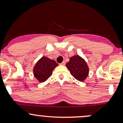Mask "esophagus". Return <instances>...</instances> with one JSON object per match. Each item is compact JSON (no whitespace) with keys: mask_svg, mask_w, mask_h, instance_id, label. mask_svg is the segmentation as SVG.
<instances>
[{"mask_svg":"<svg viewBox=\"0 0 123 123\" xmlns=\"http://www.w3.org/2000/svg\"><path fill=\"white\" fill-rule=\"evenodd\" d=\"M65 63H66L65 61H63L62 62L60 63V65H65Z\"/></svg>","mask_w":123,"mask_h":123,"instance_id":"obj_1","label":"esophagus"}]
</instances>
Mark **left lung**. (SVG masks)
I'll return each mask as SVG.
<instances>
[{
	"label": "left lung",
	"instance_id": "8db88e82",
	"mask_svg": "<svg viewBox=\"0 0 123 123\" xmlns=\"http://www.w3.org/2000/svg\"><path fill=\"white\" fill-rule=\"evenodd\" d=\"M66 66L70 74L79 81H84L88 76V66L85 61L79 55L70 58L69 62L66 63Z\"/></svg>",
	"mask_w": 123,
	"mask_h": 123
}]
</instances>
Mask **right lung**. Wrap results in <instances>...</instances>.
I'll list each match as a JSON object with an SVG mask.
<instances>
[{
    "instance_id": "obj_1",
    "label": "right lung",
    "mask_w": 123,
    "mask_h": 123,
    "mask_svg": "<svg viewBox=\"0 0 123 123\" xmlns=\"http://www.w3.org/2000/svg\"><path fill=\"white\" fill-rule=\"evenodd\" d=\"M58 66L55 61L43 57L35 65L33 69L35 77L41 83L47 80L51 76L53 70Z\"/></svg>"
}]
</instances>
